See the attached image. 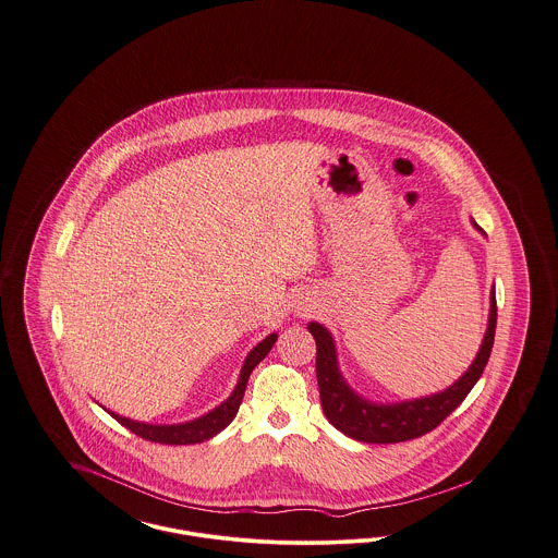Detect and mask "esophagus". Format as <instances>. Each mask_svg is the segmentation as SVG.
Wrapping results in <instances>:
<instances>
[{"label": "esophagus", "mask_w": 558, "mask_h": 558, "mask_svg": "<svg viewBox=\"0 0 558 558\" xmlns=\"http://www.w3.org/2000/svg\"><path fill=\"white\" fill-rule=\"evenodd\" d=\"M303 310H305V312H307V307H303Z\"/></svg>", "instance_id": "esophagus-1"}]
</instances>
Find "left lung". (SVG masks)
Returning a JSON list of instances; mask_svg holds the SVG:
<instances>
[{
	"label": "left lung",
	"mask_w": 558,
	"mask_h": 558,
	"mask_svg": "<svg viewBox=\"0 0 558 558\" xmlns=\"http://www.w3.org/2000/svg\"><path fill=\"white\" fill-rule=\"evenodd\" d=\"M471 223L483 234L475 219H471ZM496 316H498L496 287H492L487 328H485L477 355L466 372L444 391L430 393L425 398L401 399V401H389V403L366 399L347 383L339 366V355H337L332 332L319 322H310L307 330L314 335L316 349H318L316 374H318L319 401L328 423L339 428L347 437L364 444L410 441L441 425L444 418L450 416L451 412L462 403V399L471 393V389L477 385L481 374L485 371V364L494 347Z\"/></svg>",
	"instance_id": "1"
}]
</instances>
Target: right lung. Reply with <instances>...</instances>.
Masks as SVG:
<instances>
[{
	"label": "right lung",
	"mask_w": 558,
	"mask_h": 558,
	"mask_svg": "<svg viewBox=\"0 0 558 558\" xmlns=\"http://www.w3.org/2000/svg\"><path fill=\"white\" fill-rule=\"evenodd\" d=\"M278 341V335L271 332L267 335L264 341H259L257 345L253 347L246 357H244V364L240 368L239 380H236V387L234 391L230 393V398L223 399L219 405H215L213 410H209L207 414L194 418V421H187V423H180V425H150V423H137L132 421L128 416H121L117 412H110L108 414L119 421L125 428H130L135 435H140L142 439H148V441H155V444H165V446H190V444H201V441H207L215 437L217 433H221L226 426L230 425L239 412L240 401L244 396V389H246V383H248V376L251 372L255 371V366L266 357L269 353V349L274 347V343Z\"/></svg>",
	"instance_id": "obj_1"
}]
</instances>
